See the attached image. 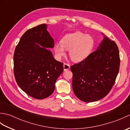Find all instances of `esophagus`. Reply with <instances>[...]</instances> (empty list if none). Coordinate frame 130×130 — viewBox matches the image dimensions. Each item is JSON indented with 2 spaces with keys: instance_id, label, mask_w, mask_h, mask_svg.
Returning a JSON list of instances; mask_svg holds the SVG:
<instances>
[{
  "instance_id": "obj_1",
  "label": "esophagus",
  "mask_w": 130,
  "mask_h": 130,
  "mask_svg": "<svg viewBox=\"0 0 130 130\" xmlns=\"http://www.w3.org/2000/svg\"><path fill=\"white\" fill-rule=\"evenodd\" d=\"M63 70L66 71V70H68L70 68V66L69 64H68V63H64L63 65Z\"/></svg>"
}]
</instances>
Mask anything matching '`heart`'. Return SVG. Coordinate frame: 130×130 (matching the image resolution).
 I'll return each mask as SVG.
<instances>
[{"instance_id": "1", "label": "heart", "mask_w": 130, "mask_h": 130, "mask_svg": "<svg viewBox=\"0 0 130 130\" xmlns=\"http://www.w3.org/2000/svg\"><path fill=\"white\" fill-rule=\"evenodd\" d=\"M60 43L55 44V53L59 59L65 54L66 50L74 62H80L89 56L94 46V40L92 36L77 31L65 35Z\"/></svg>"}]
</instances>
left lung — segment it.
I'll list each match as a JSON object with an SVG mask.
<instances>
[{"label":"left lung","instance_id":"8db88e82","mask_svg":"<svg viewBox=\"0 0 130 130\" xmlns=\"http://www.w3.org/2000/svg\"><path fill=\"white\" fill-rule=\"evenodd\" d=\"M96 50L71 67L75 95L84 102L100 100L114 85L120 69V55L114 41L104 36Z\"/></svg>","mask_w":130,"mask_h":130}]
</instances>
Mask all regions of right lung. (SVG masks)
Instances as JSON below:
<instances>
[{
    "mask_svg": "<svg viewBox=\"0 0 130 130\" xmlns=\"http://www.w3.org/2000/svg\"><path fill=\"white\" fill-rule=\"evenodd\" d=\"M42 24L28 29L21 38L14 54V74L21 89L32 97L42 99L54 92L63 63L55 59L48 48L54 41Z\"/></svg>",
    "mask_w": 130,
    "mask_h": 130,
    "instance_id": "1",
    "label": "right lung"
}]
</instances>
